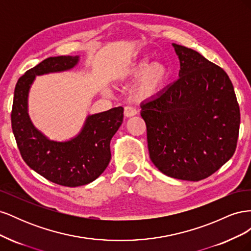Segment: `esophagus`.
Returning <instances> with one entry per match:
<instances>
[{"mask_svg":"<svg viewBox=\"0 0 251 251\" xmlns=\"http://www.w3.org/2000/svg\"><path fill=\"white\" fill-rule=\"evenodd\" d=\"M124 114H125L126 117H132V116H135L136 114H137V111H136L133 107H130V105H127V107L125 108Z\"/></svg>","mask_w":251,"mask_h":251,"instance_id":"esophagus-1","label":"esophagus"}]
</instances>
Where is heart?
Returning <instances> with one entry per match:
<instances>
[{"label":"heart","instance_id":"heart-1","mask_svg":"<svg viewBox=\"0 0 251 251\" xmlns=\"http://www.w3.org/2000/svg\"><path fill=\"white\" fill-rule=\"evenodd\" d=\"M121 76L126 79H136L132 87V94L139 100H151L168 86L172 72L163 62L151 63L150 58L140 57L126 64L121 69Z\"/></svg>","mask_w":251,"mask_h":251}]
</instances>
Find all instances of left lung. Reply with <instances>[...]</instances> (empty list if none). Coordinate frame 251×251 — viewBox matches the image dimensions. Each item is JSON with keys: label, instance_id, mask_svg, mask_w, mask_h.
I'll list each match as a JSON object with an SVG mask.
<instances>
[{"label": "left lung", "instance_id": "1", "mask_svg": "<svg viewBox=\"0 0 251 251\" xmlns=\"http://www.w3.org/2000/svg\"><path fill=\"white\" fill-rule=\"evenodd\" d=\"M179 78L141 103L150 158L166 176L186 181L209 177L232 157L240 109L226 72L199 52L172 44Z\"/></svg>", "mask_w": 251, "mask_h": 251}]
</instances>
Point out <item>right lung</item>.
Instances as JSON below:
<instances>
[{"label": "right lung", "instance_id": "add662e5", "mask_svg": "<svg viewBox=\"0 0 251 251\" xmlns=\"http://www.w3.org/2000/svg\"><path fill=\"white\" fill-rule=\"evenodd\" d=\"M80 56H54L28 70L14 89L11 126L24 161L47 180L63 186L90 183L107 169L111 160L110 142L124 120V108L86 117L77 135L68 140H52L36 128L28 113V98L36 76L72 70Z\"/></svg>", "mask_w": 251, "mask_h": 251}]
</instances>
